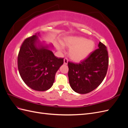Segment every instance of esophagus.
Returning <instances> with one entry per match:
<instances>
[{"label":"esophagus","instance_id":"obj_1","mask_svg":"<svg viewBox=\"0 0 128 128\" xmlns=\"http://www.w3.org/2000/svg\"><path fill=\"white\" fill-rule=\"evenodd\" d=\"M68 59L67 58H65L64 59V64H68Z\"/></svg>","mask_w":128,"mask_h":128}]
</instances>
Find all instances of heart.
Returning a JSON list of instances; mask_svg holds the SVG:
<instances>
[{"mask_svg": "<svg viewBox=\"0 0 128 128\" xmlns=\"http://www.w3.org/2000/svg\"><path fill=\"white\" fill-rule=\"evenodd\" d=\"M62 44L70 48L69 56L72 60L77 62L86 59L94 51L95 47L94 42L82 37L67 38Z\"/></svg>", "mask_w": 128, "mask_h": 128, "instance_id": "b5f03b06", "label": "heart"}]
</instances>
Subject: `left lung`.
<instances>
[{
	"label": "left lung",
	"instance_id": "1",
	"mask_svg": "<svg viewBox=\"0 0 128 128\" xmlns=\"http://www.w3.org/2000/svg\"><path fill=\"white\" fill-rule=\"evenodd\" d=\"M98 47L80 63L68 62L69 84L77 93L86 94L94 90L106 75L109 61L107 49L100 42Z\"/></svg>",
	"mask_w": 128,
	"mask_h": 128
}]
</instances>
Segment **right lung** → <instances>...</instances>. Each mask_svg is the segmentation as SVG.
Segmentation results:
<instances>
[{
    "mask_svg": "<svg viewBox=\"0 0 128 128\" xmlns=\"http://www.w3.org/2000/svg\"><path fill=\"white\" fill-rule=\"evenodd\" d=\"M38 34H35L23 42L18 56V67L27 86L34 90L44 91L53 86L64 58H56L48 46H37Z\"/></svg>",
    "mask_w": 128,
    "mask_h": 128,
    "instance_id": "add662e5",
    "label": "right lung"
}]
</instances>
